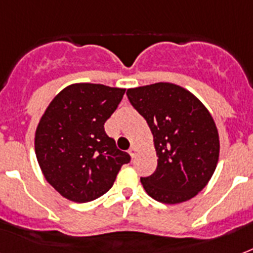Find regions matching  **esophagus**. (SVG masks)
<instances>
[{"label":"esophagus","mask_w":253,"mask_h":253,"mask_svg":"<svg viewBox=\"0 0 253 253\" xmlns=\"http://www.w3.org/2000/svg\"><path fill=\"white\" fill-rule=\"evenodd\" d=\"M128 154H130L131 159H135V156H136V147L131 146L130 150H128Z\"/></svg>","instance_id":"34e87169"}]
</instances>
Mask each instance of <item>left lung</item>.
I'll use <instances>...</instances> for the list:
<instances>
[{
	"mask_svg": "<svg viewBox=\"0 0 253 253\" xmlns=\"http://www.w3.org/2000/svg\"><path fill=\"white\" fill-rule=\"evenodd\" d=\"M127 97L154 135L158 167L140 178L147 194L168 205L196 197L219 159V135L211 114L193 93L170 83L131 87Z\"/></svg>",
	"mask_w": 253,
	"mask_h": 253,
	"instance_id": "1",
	"label": "left lung"
}]
</instances>
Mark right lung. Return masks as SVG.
<instances>
[{
	"instance_id": "obj_1",
	"label": "right lung",
	"mask_w": 253,
	"mask_h": 253,
	"mask_svg": "<svg viewBox=\"0 0 253 253\" xmlns=\"http://www.w3.org/2000/svg\"><path fill=\"white\" fill-rule=\"evenodd\" d=\"M126 89L80 83L49 102L35 131V155L45 180L57 193L84 204L113 186L130 155L118 150L103 125Z\"/></svg>"
}]
</instances>
